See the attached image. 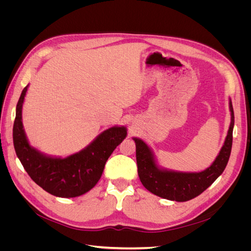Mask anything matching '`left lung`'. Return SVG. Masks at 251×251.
Masks as SVG:
<instances>
[{
    "mask_svg": "<svg viewBox=\"0 0 251 251\" xmlns=\"http://www.w3.org/2000/svg\"><path fill=\"white\" fill-rule=\"evenodd\" d=\"M230 125L223 147L215 161L202 172H179L162 168L158 164L153 151L140 138L133 137L136 144V160L138 176L149 192L163 199L185 202L196 198L208 188L221 175L229 160L232 146L234 115L229 98Z\"/></svg>",
    "mask_w": 251,
    "mask_h": 251,
    "instance_id": "1",
    "label": "left lung"
}]
</instances>
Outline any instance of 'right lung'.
Instances as JSON below:
<instances>
[{"label": "right lung", "mask_w": 251, "mask_h": 251, "mask_svg": "<svg viewBox=\"0 0 251 251\" xmlns=\"http://www.w3.org/2000/svg\"><path fill=\"white\" fill-rule=\"evenodd\" d=\"M28 86L22 91L13 124V146L22 165L44 191L60 198H74L88 193L100 179L113 151L126 137L125 126L101 132L88 146L67 157L43 153L29 143L23 126V104Z\"/></svg>", "instance_id": "1"}]
</instances>
